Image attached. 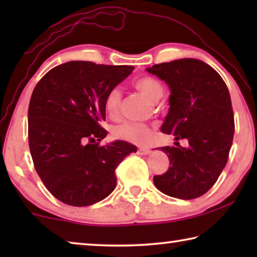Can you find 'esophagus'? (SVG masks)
<instances>
[{
  "label": "esophagus",
  "mask_w": 257,
  "mask_h": 257,
  "mask_svg": "<svg viewBox=\"0 0 257 257\" xmlns=\"http://www.w3.org/2000/svg\"><path fill=\"white\" fill-rule=\"evenodd\" d=\"M137 153L139 155H147L151 153V150L150 149H145V147H139V149L137 150Z\"/></svg>",
  "instance_id": "1"
}]
</instances>
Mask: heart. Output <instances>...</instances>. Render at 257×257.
Wrapping results in <instances>:
<instances>
[{"label":"heart","instance_id":"b5f03b06","mask_svg":"<svg viewBox=\"0 0 257 257\" xmlns=\"http://www.w3.org/2000/svg\"><path fill=\"white\" fill-rule=\"evenodd\" d=\"M134 86L138 92L145 95L152 102H158L163 95L162 84L152 76L138 78L135 81ZM121 99H122V95H121V90L118 87L112 88L106 94L105 98H104V108H105L108 116L116 118L119 115ZM112 134L116 139L133 143V144H146L151 139V129L145 123L125 122L113 128Z\"/></svg>","mask_w":257,"mask_h":257}]
</instances>
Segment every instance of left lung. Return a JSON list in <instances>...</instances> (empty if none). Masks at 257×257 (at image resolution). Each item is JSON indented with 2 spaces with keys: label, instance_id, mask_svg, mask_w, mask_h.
Here are the masks:
<instances>
[{
  "label": "left lung",
  "instance_id": "left-lung-1",
  "mask_svg": "<svg viewBox=\"0 0 257 257\" xmlns=\"http://www.w3.org/2000/svg\"><path fill=\"white\" fill-rule=\"evenodd\" d=\"M147 71L171 89L161 132L189 144L161 147L170 168L154 176V185L171 197L197 198L212 188L229 159L234 119L228 87L214 69L197 59L154 64Z\"/></svg>",
  "mask_w": 257,
  "mask_h": 257
}]
</instances>
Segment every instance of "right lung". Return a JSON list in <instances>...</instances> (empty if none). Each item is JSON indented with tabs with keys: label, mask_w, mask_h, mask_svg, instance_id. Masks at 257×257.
I'll list each match as a JSON object with an SVG mask.
<instances>
[{
	"label": "right lung",
	"mask_w": 257,
	"mask_h": 257,
	"mask_svg": "<svg viewBox=\"0 0 257 257\" xmlns=\"http://www.w3.org/2000/svg\"><path fill=\"white\" fill-rule=\"evenodd\" d=\"M89 61L60 64L37 82L28 107V142L35 170L64 204L88 206L115 188V169L136 152L127 142L101 146L106 136L104 98L134 70Z\"/></svg>",
	"instance_id": "1"
}]
</instances>
